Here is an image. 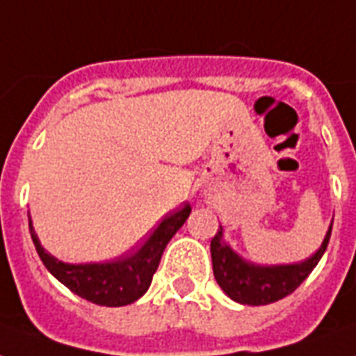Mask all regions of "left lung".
Returning <instances> with one entry per match:
<instances>
[{
	"instance_id": "left-lung-1",
	"label": "left lung",
	"mask_w": 356,
	"mask_h": 356,
	"mask_svg": "<svg viewBox=\"0 0 356 356\" xmlns=\"http://www.w3.org/2000/svg\"><path fill=\"white\" fill-rule=\"evenodd\" d=\"M332 222L329 225L320 249L312 257L293 264H254L234 251L223 240V227L220 225L218 233L211 240L212 270L218 284L229 298L240 305H260L275 303L279 299L292 293L301 282L309 277L323 257L331 238Z\"/></svg>"
}]
</instances>
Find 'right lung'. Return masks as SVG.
I'll use <instances>...</instances> for the list:
<instances>
[{
    "instance_id": "1",
    "label": "right lung",
    "mask_w": 356,
    "mask_h": 356,
    "mask_svg": "<svg viewBox=\"0 0 356 356\" xmlns=\"http://www.w3.org/2000/svg\"><path fill=\"white\" fill-rule=\"evenodd\" d=\"M192 207L186 203L183 209L166 216L149 238L134 253L120 257L108 262H86V264H70L55 259L42 248L38 234L35 233L29 216V231L36 253L55 279L64 286L77 293L79 298L102 307H125L134 303L147 292L153 273L159 268L164 248L172 236L183 227L190 216Z\"/></svg>"
}]
</instances>
